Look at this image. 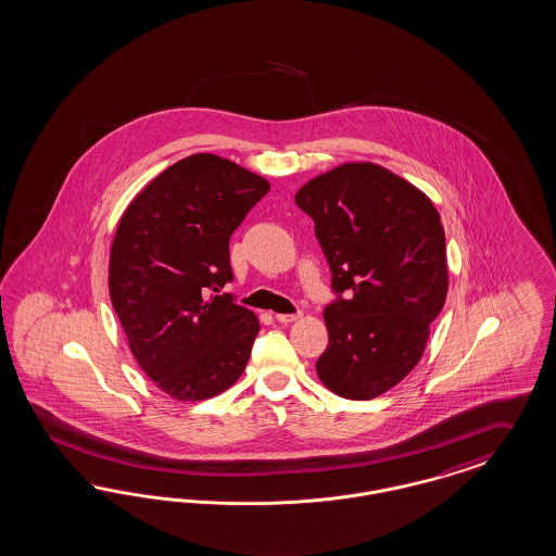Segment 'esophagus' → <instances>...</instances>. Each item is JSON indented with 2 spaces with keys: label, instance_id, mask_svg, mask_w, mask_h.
<instances>
[{
  "label": "esophagus",
  "instance_id": "obj_1",
  "mask_svg": "<svg viewBox=\"0 0 556 556\" xmlns=\"http://www.w3.org/2000/svg\"><path fill=\"white\" fill-rule=\"evenodd\" d=\"M300 316H302V314H277L275 318H277L281 325H291V323H295Z\"/></svg>",
  "mask_w": 556,
  "mask_h": 556
}]
</instances>
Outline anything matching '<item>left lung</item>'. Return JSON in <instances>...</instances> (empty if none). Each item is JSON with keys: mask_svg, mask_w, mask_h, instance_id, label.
<instances>
[{"mask_svg": "<svg viewBox=\"0 0 556 556\" xmlns=\"http://www.w3.org/2000/svg\"><path fill=\"white\" fill-rule=\"evenodd\" d=\"M314 219L346 291L325 309L328 349L320 382L349 401L382 396L421 362L429 328L447 295L445 231L433 201L374 162H345L295 192Z\"/></svg>", "mask_w": 556, "mask_h": 556, "instance_id": "obj_1", "label": "left lung"}]
</instances>
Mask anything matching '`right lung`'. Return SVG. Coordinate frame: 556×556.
I'll return each mask as SVG.
<instances>
[{
  "mask_svg": "<svg viewBox=\"0 0 556 556\" xmlns=\"http://www.w3.org/2000/svg\"><path fill=\"white\" fill-rule=\"evenodd\" d=\"M267 178L192 153L157 174L123 211L109 258V293L135 362L180 403L238 382L261 325L219 293L231 279L230 236Z\"/></svg>",
  "mask_w": 556,
  "mask_h": 556,
  "instance_id": "right-lung-1",
  "label": "right lung"
}]
</instances>
